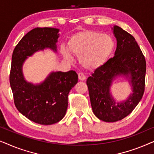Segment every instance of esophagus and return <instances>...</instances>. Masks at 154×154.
<instances>
[{"instance_id": "obj_1", "label": "esophagus", "mask_w": 154, "mask_h": 154, "mask_svg": "<svg viewBox=\"0 0 154 154\" xmlns=\"http://www.w3.org/2000/svg\"><path fill=\"white\" fill-rule=\"evenodd\" d=\"M78 75H79V79L80 80V81H85L86 79V76L84 75L83 73L80 72V73H79V74Z\"/></svg>"}]
</instances>
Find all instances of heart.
<instances>
[{"label": "heart", "instance_id": "b5f03b06", "mask_svg": "<svg viewBox=\"0 0 154 154\" xmlns=\"http://www.w3.org/2000/svg\"><path fill=\"white\" fill-rule=\"evenodd\" d=\"M115 49L111 35L98 31L83 30L75 33L68 42V50L79 57L80 64L88 70H95L107 62ZM62 53L66 60L71 56L66 50Z\"/></svg>", "mask_w": 154, "mask_h": 154}]
</instances>
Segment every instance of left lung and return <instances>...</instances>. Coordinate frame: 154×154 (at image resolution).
Returning a JSON list of instances; mask_svg holds the SVG:
<instances>
[{
    "mask_svg": "<svg viewBox=\"0 0 154 154\" xmlns=\"http://www.w3.org/2000/svg\"><path fill=\"white\" fill-rule=\"evenodd\" d=\"M113 33L117 40L114 57L95 69L86 81L93 113L105 122L121 121L129 115L142 100L145 88L146 60L135 38L118 26L113 27ZM121 74H131L134 93L116 104L109 90L113 78Z\"/></svg>",
    "mask_w": 154,
    "mask_h": 154,
    "instance_id": "obj_1",
    "label": "left lung"
}]
</instances>
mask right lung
<instances>
[{
  "mask_svg": "<svg viewBox=\"0 0 154 154\" xmlns=\"http://www.w3.org/2000/svg\"><path fill=\"white\" fill-rule=\"evenodd\" d=\"M59 29L35 28L21 39L12 57L10 84L14 102L20 112L30 121L41 125H52L66 114L68 94L78 82L75 71L53 72L43 83L32 85L23 76L22 66L28 56L45 48L56 51Z\"/></svg>",
  "mask_w": 154,
  "mask_h": 154,
  "instance_id": "right-lung-1",
  "label": "right lung"
}]
</instances>
